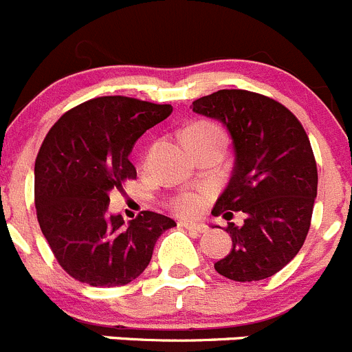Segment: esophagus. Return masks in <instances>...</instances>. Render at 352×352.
Wrapping results in <instances>:
<instances>
[{
    "mask_svg": "<svg viewBox=\"0 0 352 352\" xmlns=\"http://www.w3.org/2000/svg\"><path fill=\"white\" fill-rule=\"evenodd\" d=\"M179 226H180V228L189 229V231H192V232H199V234L206 231V226L201 224V222H186V221H182V222H179Z\"/></svg>",
    "mask_w": 352,
    "mask_h": 352,
    "instance_id": "obj_1",
    "label": "esophagus"
}]
</instances>
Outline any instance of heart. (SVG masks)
<instances>
[{"label": "heart", "instance_id": "1", "mask_svg": "<svg viewBox=\"0 0 352 352\" xmlns=\"http://www.w3.org/2000/svg\"><path fill=\"white\" fill-rule=\"evenodd\" d=\"M213 130H217L213 124L199 123V124H195V126H191V128H187L184 133H192V131H213ZM201 203H203L201 196L192 195V192H187V195L179 196V198L173 201V208H175L179 213H182V215H192V213L198 212L199 206H201Z\"/></svg>", "mask_w": 352, "mask_h": 352}]
</instances>
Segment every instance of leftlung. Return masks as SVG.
Segmentation results:
<instances>
[{"label": "left lung", "mask_w": 352, "mask_h": 352, "mask_svg": "<svg viewBox=\"0 0 352 352\" xmlns=\"http://www.w3.org/2000/svg\"><path fill=\"white\" fill-rule=\"evenodd\" d=\"M192 111L221 121L232 140L234 166L212 210L229 222L232 248L215 271L232 281H258L285 267L305 241L318 195V170L300 121L280 102L246 90H219Z\"/></svg>", "instance_id": "obj_1"}]
</instances>
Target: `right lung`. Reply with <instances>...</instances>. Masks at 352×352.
Masks as SVG:
<instances>
[{
  "label": "right lung",
  "instance_id": "obj_1",
  "mask_svg": "<svg viewBox=\"0 0 352 352\" xmlns=\"http://www.w3.org/2000/svg\"><path fill=\"white\" fill-rule=\"evenodd\" d=\"M172 114L168 104L98 97L67 111L47 133L34 163L39 228L69 276L120 287L149 265L154 245L175 221L142 212L126 222L109 213V192L135 179L128 160L146 130Z\"/></svg>",
  "mask_w": 352,
  "mask_h": 352
}]
</instances>
